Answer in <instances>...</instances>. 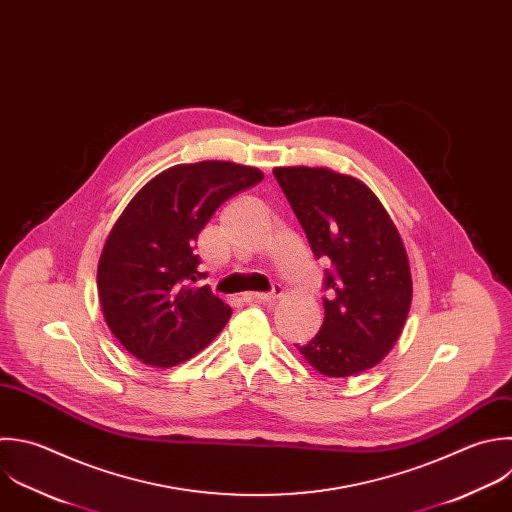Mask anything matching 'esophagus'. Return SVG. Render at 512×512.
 Returning a JSON list of instances; mask_svg holds the SVG:
<instances>
[{"label":"esophagus","mask_w":512,"mask_h":512,"mask_svg":"<svg viewBox=\"0 0 512 512\" xmlns=\"http://www.w3.org/2000/svg\"><path fill=\"white\" fill-rule=\"evenodd\" d=\"M280 294H282V290H280V286H276L272 292H250L248 298L254 302H260V304H270V302L278 300Z\"/></svg>","instance_id":"esophagus-1"}]
</instances>
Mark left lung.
I'll return each instance as SVG.
<instances>
[{
	"label": "left lung",
	"instance_id": "obj_1",
	"mask_svg": "<svg viewBox=\"0 0 512 512\" xmlns=\"http://www.w3.org/2000/svg\"><path fill=\"white\" fill-rule=\"evenodd\" d=\"M274 176L316 258L330 260L320 332L298 346L312 368L346 378L396 344L412 302L406 248L372 190L328 168L284 166Z\"/></svg>",
	"mask_w": 512,
	"mask_h": 512
}]
</instances>
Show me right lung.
<instances>
[{"mask_svg": "<svg viewBox=\"0 0 512 512\" xmlns=\"http://www.w3.org/2000/svg\"><path fill=\"white\" fill-rule=\"evenodd\" d=\"M262 178L234 162L178 164L152 178L116 220L98 262V296L108 328L140 362H186L230 320L228 304L194 286L206 276L194 244L220 204Z\"/></svg>", "mask_w": 512, "mask_h": 512, "instance_id": "obj_1", "label": "right lung"}]
</instances>
